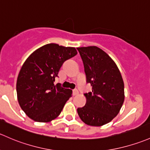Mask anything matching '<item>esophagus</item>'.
Returning <instances> with one entry per match:
<instances>
[{
	"mask_svg": "<svg viewBox=\"0 0 150 150\" xmlns=\"http://www.w3.org/2000/svg\"><path fill=\"white\" fill-rule=\"evenodd\" d=\"M78 93H79V92H78V91L77 89H74L73 91H72V94H73V96L78 95Z\"/></svg>",
	"mask_w": 150,
	"mask_h": 150,
	"instance_id": "34e87169",
	"label": "esophagus"
}]
</instances>
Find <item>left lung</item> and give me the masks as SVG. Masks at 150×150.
I'll use <instances>...</instances> for the list:
<instances>
[{
    "label": "left lung",
    "mask_w": 150,
    "mask_h": 150,
    "mask_svg": "<svg viewBox=\"0 0 150 150\" xmlns=\"http://www.w3.org/2000/svg\"><path fill=\"white\" fill-rule=\"evenodd\" d=\"M92 91L86 93L85 106L77 109L80 119L89 126L110 122L120 111L124 100V84L114 61L96 46L78 47Z\"/></svg>",
    "instance_id": "1"
}]
</instances>
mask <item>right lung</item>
Instances as JSON below:
<instances>
[{"label": "right lung", "instance_id": "obj_1", "mask_svg": "<svg viewBox=\"0 0 150 150\" xmlns=\"http://www.w3.org/2000/svg\"><path fill=\"white\" fill-rule=\"evenodd\" d=\"M77 53L74 47L52 43L26 59L17 78L16 92L21 109L30 119L49 122L60 114L72 91L54 82L63 63Z\"/></svg>", "mask_w": 150, "mask_h": 150}]
</instances>
